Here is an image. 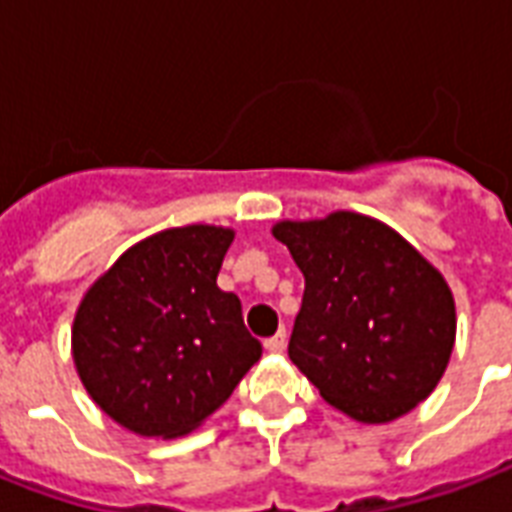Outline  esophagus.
I'll return each instance as SVG.
<instances>
[{
  "label": "esophagus",
  "instance_id": "34e87169",
  "mask_svg": "<svg viewBox=\"0 0 512 512\" xmlns=\"http://www.w3.org/2000/svg\"><path fill=\"white\" fill-rule=\"evenodd\" d=\"M287 347V331L282 328V331L276 333V336H271V339H266V350L271 352H282Z\"/></svg>",
  "mask_w": 512,
  "mask_h": 512
}]
</instances>
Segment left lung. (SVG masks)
I'll return each mask as SVG.
<instances>
[{"mask_svg":"<svg viewBox=\"0 0 512 512\" xmlns=\"http://www.w3.org/2000/svg\"><path fill=\"white\" fill-rule=\"evenodd\" d=\"M274 238L306 282L287 352L328 404L361 423H388L437 388L456 306L426 257L352 211L279 222Z\"/></svg>","mask_w":512,"mask_h":512,"instance_id":"1","label":"left lung"}]
</instances>
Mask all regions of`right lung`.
Returning a JSON list of instances; mask_svg holds the SVG:
<instances>
[{
	"label": "right lung",
	"instance_id": "add662e5",
	"mask_svg": "<svg viewBox=\"0 0 512 512\" xmlns=\"http://www.w3.org/2000/svg\"><path fill=\"white\" fill-rule=\"evenodd\" d=\"M233 230L170 227L140 241L83 295L73 358L105 415L140 437H181L219 410L260 342L217 274Z\"/></svg>",
	"mask_w": 512,
	"mask_h": 512
}]
</instances>
